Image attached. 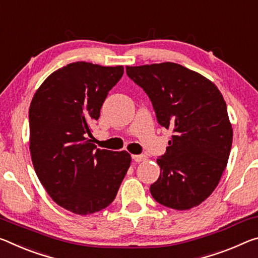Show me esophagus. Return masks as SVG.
Instances as JSON below:
<instances>
[{
    "mask_svg": "<svg viewBox=\"0 0 258 258\" xmlns=\"http://www.w3.org/2000/svg\"><path fill=\"white\" fill-rule=\"evenodd\" d=\"M132 158H133V161L134 162H142V161H146L147 159V156L146 155H144V154H141V155H132Z\"/></svg>",
    "mask_w": 258,
    "mask_h": 258,
    "instance_id": "1",
    "label": "esophagus"
}]
</instances>
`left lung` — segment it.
I'll use <instances>...</instances> for the list:
<instances>
[{"mask_svg": "<svg viewBox=\"0 0 258 258\" xmlns=\"http://www.w3.org/2000/svg\"><path fill=\"white\" fill-rule=\"evenodd\" d=\"M148 94L158 124L172 130L153 198L174 210H189L209 198L227 165L233 130L222 93L212 81L180 64L126 67Z\"/></svg>", "mask_w": 258, "mask_h": 258, "instance_id": "left-lung-1", "label": "left lung"}]
</instances>
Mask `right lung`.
<instances>
[{
	"mask_svg": "<svg viewBox=\"0 0 258 258\" xmlns=\"http://www.w3.org/2000/svg\"><path fill=\"white\" fill-rule=\"evenodd\" d=\"M124 68L68 64L41 84L31 102L30 151L52 201L86 216L107 208L131 165L127 151L97 149L89 138L108 92Z\"/></svg>",
	"mask_w": 258,
	"mask_h": 258,
	"instance_id": "obj_1",
	"label": "right lung"
}]
</instances>
